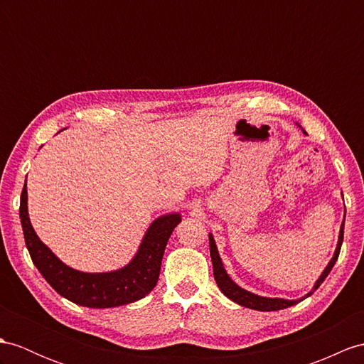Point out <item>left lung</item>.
<instances>
[{
  "label": "left lung",
  "mask_w": 364,
  "mask_h": 364,
  "mask_svg": "<svg viewBox=\"0 0 364 364\" xmlns=\"http://www.w3.org/2000/svg\"><path fill=\"white\" fill-rule=\"evenodd\" d=\"M303 132L306 134V131L303 129ZM346 218V216H344ZM343 235H344V219H343V224L340 228V236H338V244H336V249L335 253L332 256V259L329 261V264L326 265L324 272L321 273V277L316 279L314 289L309 291V294L303 298L299 299H284V298H265V296H259V295H255L252 291L245 290L242 287H239L236 282L228 277V273L224 269V264L223 259H220L219 252H218V247L215 239H213V235L210 233V256H211V262H213V274H215V279H216V284L220 289V291L228 298L232 299L233 303L242 306V307H249L253 310H261V312H272V310H281V309H287L290 306H295L298 304L299 301H303L304 298L310 296L314 294V291L323 284V281L326 279L327 274L331 273L332 267L335 265L336 259H338V255L341 250V244H343Z\"/></svg>",
  "instance_id": "8db88e82"
}]
</instances>
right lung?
I'll use <instances>...</instances> for the list:
<instances>
[{
	"label": "right lung",
	"instance_id": "add662e5",
	"mask_svg": "<svg viewBox=\"0 0 364 364\" xmlns=\"http://www.w3.org/2000/svg\"><path fill=\"white\" fill-rule=\"evenodd\" d=\"M20 219L26 247L43 278L63 298L91 309L125 306L146 296L157 284L168 239L182 220L179 213L157 218L146 230L136 256L125 267L106 273H86L70 269L40 241L29 219L26 183L21 191Z\"/></svg>",
	"mask_w": 364,
	"mask_h": 364
}]
</instances>
